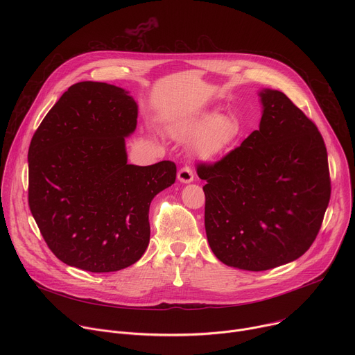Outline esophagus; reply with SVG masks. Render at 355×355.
<instances>
[{
	"label": "esophagus",
	"instance_id": "34e87169",
	"mask_svg": "<svg viewBox=\"0 0 355 355\" xmlns=\"http://www.w3.org/2000/svg\"><path fill=\"white\" fill-rule=\"evenodd\" d=\"M178 180L181 182H191L193 180V173H192V168L185 166L182 167L180 171H178Z\"/></svg>",
	"mask_w": 355,
	"mask_h": 355
}]
</instances>
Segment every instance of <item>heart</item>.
<instances>
[{
	"label": "heart",
	"instance_id": "heart-1",
	"mask_svg": "<svg viewBox=\"0 0 355 355\" xmlns=\"http://www.w3.org/2000/svg\"><path fill=\"white\" fill-rule=\"evenodd\" d=\"M240 126L237 121L227 115H202L188 118L178 123L174 135L180 140H191L193 153L199 157H215L223 151L237 136Z\"/></svg>",
	"mask_w": 355,
	"mask_h": 355
}]
</instances>
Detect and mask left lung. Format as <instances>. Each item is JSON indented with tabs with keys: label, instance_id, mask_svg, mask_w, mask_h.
Masks as SVG:
<instances>
[{
	"label": "left lung",
	"instance_id": "left-lung-1",
	"mask_svg": "<svg viewBox=\"0 0 355 355\" xmlns=\"http://www.w3.org/2000/svg\"><path fill=\"white\" fill-rule=\"evenodd\" d=\"M260 129L215 163L205 180V230L226 266L266 271L299 259L315 241L331 184L324 140L281 91L260 92Z\"/></svg>",
	"mask_w": 355,
	"mask_h": 355
}]
</instances>
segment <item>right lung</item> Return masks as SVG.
<instances>
[{
    "label": "right lung",
    "mask_w": 355,
    "mask_h": 355,
    "mask_svg": "<svg viewBox=\"0 0 355 355\" xmlns=\"http://www.w3.org/2000/svg\"><path fill=\"white\" fill-rule=\"evenodd\" d=\"M137 105L119 87L71 85L33 133L28 151V204L53 254L89 272L135 264L150 240L148 208L175 182L170 160L128 164L125 136Z\"/></svg>",
    "instance_id": "1"
}]
</instances>
